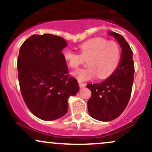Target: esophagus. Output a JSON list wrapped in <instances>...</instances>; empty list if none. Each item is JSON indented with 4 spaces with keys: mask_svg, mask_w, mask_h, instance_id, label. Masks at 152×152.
Here are the masks:
<instances>
[{
    "mask_svg": "<svg viewBox=\"0 0 152 152\" xmlns=\"http://www.w3.org/2000/svg\"><path fill=\"white\" fill-rule=\"evenodd\" d=\"M78 85H79L80 87H84L85 86H86V83H82V82L81 81H78Z\"/></svg>",
    "mask_w": 152,
    "mask_h": 152,
    "instance_id": "34e87169",
    "label": "esophagus"
}]
</instances>
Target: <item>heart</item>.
Masks as SVG:
<instances>
[{"label":"heart","mask_w":152,"mask_h":152,"mask_svg":"<svg viewBox=\"0 0 152 152\" xmlns=\"http://www.w3.org/2000/svg\"><path fill=\"white\" fill-rule=\"evenodd\" d=\"M79 54L69 50L63 52V57L67 65L76 69L87 60L88 69H79L74 73L79 81H87L98 76L100 79L109 77L116 70L120 61L121 52L118 45L114 41H107L96 37L87 40L78 46Z\"/></svg>","instance_id":"1"}]
</instances>
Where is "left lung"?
<instances>
[{"mask_svg":"<svg viewBox=\"0 0 152 152\" xmlns=\"http://www.w3.org/2000/svg\"><path fill=\"white\" fill-rule=\"evenodd\" d=\"M109 35L116 38L121 48L119 64L105 81L86 86L91 91L87 102L88 113L102 121L114 120L122 114L130 99L134 81V64L129 45L121 35L113 31Z\"/></svg>","mask_w":152,"mask_h":152,"instance_id":"obj_1","label":"left lung"}]
</instances>
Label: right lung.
<instances>
[{
  "instance_id": "add662e5",
  "label": "right lung",
  "mask_w": 152,
  "mask_h": 152,
  "mask_svg": "<svg viewBox=\"0 0 152 152\" xmlns=\"http://www.w3.org/2000/svg\"><path fill=\"white\" fill-rule=\"evenodd\" d=\"M67 44L60 36L34 34L20 48L17 69L23 99L31 112L45 121L65 115L68 99L79 88L61 53Z\"/></svg>"
}]
</instances>
